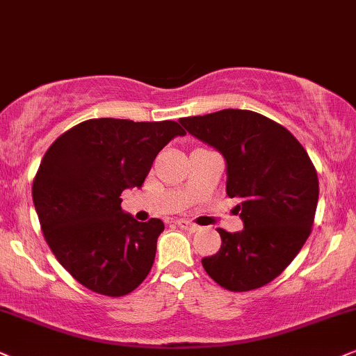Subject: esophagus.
<instances>
[{
    "mask_svg": "<svg viewBox=\"0 0 356 356\" xmlns=\"http://www.w3.org/2000/svg\"><path fill=\"white\" fill-rule=\"evenodd\" d=\"M179 225V227L181 228H184V230H187V232H192V233H195V232H199L200 230V227L199 225H195V223H191V222H187V220H177V222H175Z\"/></svg>",
    "mask_w": 356,
    "mask_h": 356,
    "instance_id": "esophagus-1",
    "label": "esophagus"
}]
</instances>
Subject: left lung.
<instances>
[{"instance_id":"8db88e82","label":"left lung","mask_w":356,"mask_h":356,"mask_svg":"<svg viewBox=\"0 0 356 356\" xmlns=\"http://www.w3.org/2000/svg\"><path fill=\"white\" fill-rule=\"evenodd\" d=\"M192 136L227 164V193L238 197L243 230L218 228L222 246L202 259L207 274L233 292L263 287L298 256L310 235L318 200L316 168L284 126L250 110L181 118Z\"/></svg>"}]
</instances>
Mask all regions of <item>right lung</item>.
<instances>
[{"mask_svg": "<svg viewBox=\"0 0 356 356\" xmlns=\"http://www.w3.org/2000/svg\"><path fill=\"white\" fill-rule=\"evenodd\" d=\"M186 131L175 121L87 120L49 147L33 200L49 248L87 289L120 298L149 274L159 218L138 222L121 210V192L141 187L157 152Z\"/></svg>", "mask_w": 356, "mask_h": 356, "instance_id": "1", "label": "right lung"}]
</instances>
